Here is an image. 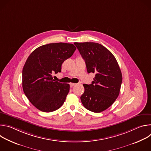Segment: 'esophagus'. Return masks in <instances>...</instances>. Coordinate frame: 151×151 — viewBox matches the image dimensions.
<instances>
[{
	"instance_id": "1",
	"label": "esophagus",
	"mask_w": 151,
	"mask_h": 151,
	"mask_svg": "<svg viewBox=\"0 0 151 151\" xmlns=\"http://www.w3.org/2000/svg\"><path fill=\"white\" fill-rule=\"evenodd\" d=\"M75 85H76V83H70V87H73V86H75Z\"/></svg>"
}]
</instances>
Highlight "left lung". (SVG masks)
Masks as SVG:
<instances>
[{"label": "left lung", "instance_id": "8db88e82", "mask_svg": "<svg viewBox=\"0 0 151 151\" xmlns=\"http://www.w3.org/2000/svg\"><path fill=\"white\" fill-rule=\"evenodd\" d=\"M74 44L85 60L87 72L96 73L91 84H83L81 102L91 112H103L114 103L120 92L122 76L118 63L112 52L98 43Z\"/></svg>", "mask_w": 151, "mask_h": 151}]
</instances>
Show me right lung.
Masks as SVG:
<instances>
[{
    "instance_id": "obj_1",
    "label": "right lung",
    "mask_w": 151,
    "mask_h": 151,
    "mask_svg": "<svg viewBox=\"0 0 151 151\" xmlns=\"http://www.w3.org/2000/svg\"><path fill=\"white\" fill-rule=\"evenodd\" d=\"M76 49L72 44L53 43L38 47L27 58L22 72L23 89L37 109L51 112L64 103L70 85L55 81L52 73L61 72L62 63Z\"/></svg>"
}]
</instances>
